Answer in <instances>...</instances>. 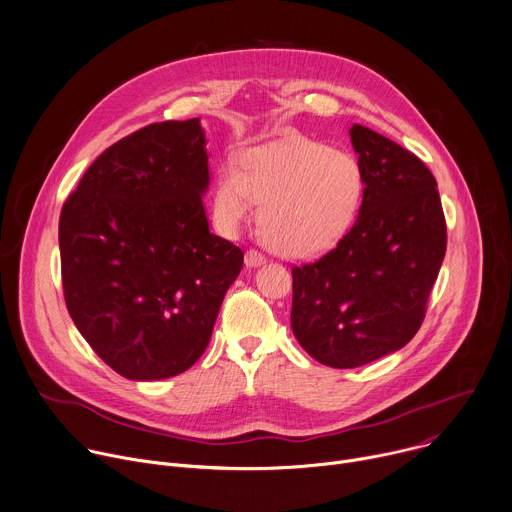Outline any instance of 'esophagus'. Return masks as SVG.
I'll list each match as a JSON object with an SVG mask.
<instances>
[{"mask_svg": "<svg viewBox=\"0 0 512 512\" xmlns=\"http://www.w3.org/2000/svg\"><path fill=\"white\" fill-rule=\"evenodd\" d=\"M263 263H265V257H263L259 251L249 249V251L245 253V265H247V267H259V265H263Z\"/></svg>", "mask_w": 512, "mask_h": 512, "instance_id": "obj_1", "label": "esophagus"}]
</instances>
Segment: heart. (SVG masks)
Wrapping results in <instances>:
<instances>
[{
  "mask_svg": "<svg viewBox=\"0 0 512 512\" xmlns=\"http://www.w3.org/2000/svg\"><path fill=\"white\" fill-rule=\"evenodd\" d=\"M364 192L358 160L298 139L253 148L245 170L227 162L214 190V214L233 231L261 204L259 233L275 253L306 259L332 249L352 227Z\"/></svg>",
  "mask_w": 512,
  "mask_h": 512,
  "instance_id": "b5f03b06",
  "label": "heart"
}]
</instances>
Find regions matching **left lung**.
Masks as SVG:
<instances>
[{
  "instance_id": "left-lung-1",
  "label": "left lung",
  "mask_w": 512,
  "mask_h": 512,
  "mask_svg": "<svg viewBox=\"0 0 512 512\" xmlns=\"http://www.w3.org/2000/svg\"><path fill=\"white\" fill-rule=\"evenodd\" d=\"M350 141L364 176L356 221L322 259L291 269V330L332 369L403 348L446 255V218L427 166L369 127L352 125Z\"/></svg>"
}]
</instances>
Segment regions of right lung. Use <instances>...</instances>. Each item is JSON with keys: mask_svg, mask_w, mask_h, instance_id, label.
Here are the masks:
<instances>
[{"mask_svg": "<svg viewBox=\"0 0 512 512\" xmlns=\"http://www.w3.org/2000/svg\"><path fill=\"white\" fill-rule=\"evenodd\" d=\"M200 119L143 127L107 148L60 212L68 314L131 381L170 379L202 356L243 251L210 233Z\"/></svg>", "mask_w": 512, "mask_h": 512, "instance_id": "1", "label": "right lung"}]
</instances>
